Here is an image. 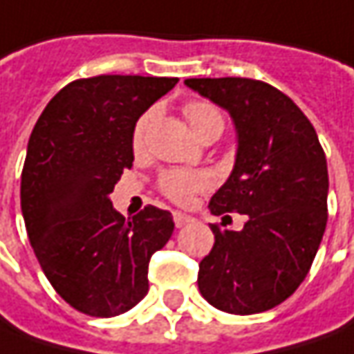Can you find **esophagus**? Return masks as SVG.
Masks as SVG:
<instances>
[{"instance_id": "1", "label": "esophagus", "mask_w": 354, "mask_h": 354, "mask_svg": "<svg viewBox=\"0 0 354 354\" xmlns=\"http://www.w3.org/2000/svg\"><path fill=\"white\" fill-rule=\"evenodd\" d=\"M192 221H194V218L189 217V215H186V213H180V211L174 213V225H176L178 228L186 227L187 223H192Z\"/></svg>"}]
</instances>
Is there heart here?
<instances>
[{"label": "heart", "instance_id": "b5f03b06", "mask_svg": "<svg viewBox=\"0 0 354 354\" xmlns=\"http://www.w3.org/2000/svg\"><path fill=\"white\" fill-rule=\"evenodd\" d=\"M184 114L187 118V124L192 126L194 133L197 137L201 136L211 124H223V116L217 108L207 102H187L184 106ZM153 118V112H147L143 116L139 118V122L136 124L133 129V149H141L145 143V133L149 122ZM211 186V176L205 172H184V170H174V172H167L165 176L160 178V189L162 194L176 201V203H187L192 201V197L196 196L197 192H203Z\"/></svg>", "mask_w": 354, "mask_h": 354}]
</instances>
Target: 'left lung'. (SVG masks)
<instances>
[{
	"label": "left lung",
	"mask_w": 354,
	"mask_h": 354,
	"mask_svg": "<svg viewBox=\"0 0 354 354\" xmlns=\"http://www.w3.org/2000/svg\"><path fill=\"white\" fill-rule=\"evenodd\" d=\"M184 83L236 127L234 168L209 209L248 217L238 232L211 225L215 244L199 263V292L228 314L275 308L308 275L326 230V153L304 112L275 86L244 77Z\"/></svg>",
	"instance_id": "1"
}]
</instances>
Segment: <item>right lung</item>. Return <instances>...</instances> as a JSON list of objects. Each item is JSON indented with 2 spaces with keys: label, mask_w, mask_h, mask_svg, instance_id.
<instances>
[{
  "label": "right lung",
  "mask_w": 354,
  "mask_h": 354,
  "mask_svg": "<svg viewBox=\"0 0 354 354\" xmlns=\"http://www.w3.org/2000/svg\"><path fill=\"white\" fill-rule=\"evenodd\" d=\"M176 77L77 79L40 114L21 174V209L36 259L69 306L112 318L149 290V261L172 236L168 211L147 205L131 221L110 194L133 162L137 120Z\"/></svg>",
  "instance_id": "right-lung-1"
}]
</instances>
